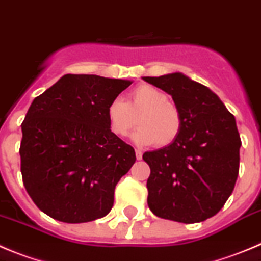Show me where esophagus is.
<instances>
[{"mask_svg":"<svg viewBox=\"0 0 261 261\" xmlns=\"http://www.w3.org/2000/svg\"><path fill=\"white\" fill-rule=\"evenodd\" d=\"M135 154H136V159H138V160H142V157H143L142 151H139V149H136Z\"/></svg>","mask_w":261,"mask_h":261,"instance_id":"obj_1","label":"esophagus"}]
</instances>
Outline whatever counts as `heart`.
<instances>
[{
	"mask_svg": "<svg viewBox=\"0 0 261 261\" xmlns=\"http://www.w3.org/2000/svg\"><path fill=\"white\" fill-rule=\"evenodd\" d=\"M107 117L110 130L117 136L127 135L138 118L139 128L133 134V140L139 145L171 144L182 126L178 108L169 102L165 92L149 84L136 87L127 102L113 98L108 104Z\"/></svg>",
	"mask_w": 261,
	"mask_h": 261,
	"instance_id": "1",
	"label": "heart"
}]
</instances>
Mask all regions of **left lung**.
Here are the masks:
<instances>
[{
  "label": "left lung",
  "mask_w": 261,
  "mask_h": 261,
  "mask_svg": "<svg viewBox=\"0 0 261 261\" xmlns=\"http://www.w3.org/2000/svg\"><path fill=\"white\" fill-rule=\"evenodd\" d=\"M171 96L182 118L171 144L145 152L148 206L157 217L194 224L215 216L236 186L241 136L215 92L182 72L143 76Z\"/></svg>",
  "instance_id": "8db88e82"
}]
</instances>
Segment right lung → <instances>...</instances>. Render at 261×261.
I'll use <instances>...</instances> for the list:
<instances>
[{
    "mask_svg": "<svg viewBox=\"0 0 261 261\" xmlns=\"http://www.w3.org/2000/svg\"><path fill=\"white\" fill-rule=\"evenodd\" d=\"M131 81L66 74L37 96L22 123L20 171L40 211L58 221L101 218L135 151L112 133L107 108Z\"/></svg>",
    "mask_w": 261,
    "mask_h": 261,
    "instance_id": "1",
    "label": "right lung"
}]
</instances>
